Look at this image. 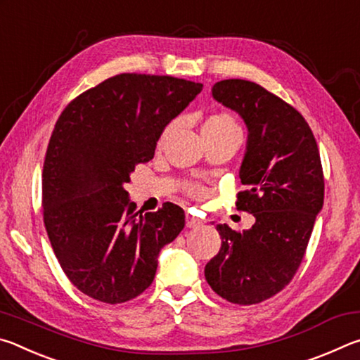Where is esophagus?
I'll return each mask as SVG.
<instances>
[{
  "label": "esophagus",
  "mask_w": 360,
  "mask_h": 360,
  "mask_svg": "<svg viewBox=\"0 0 360 360\" xmlns=\"http://www.w3.org/2000/svg\"><path fill=\"white\" fill-rule=\"evenodd\" d=\"M186 225H187L188 229L200 227V225H202V221H200V219H197V217L191 216V214H187V216H186Z\"/></svg>",
  "instance_id": "esophagus-1"
}]
</instances>
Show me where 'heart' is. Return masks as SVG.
Listing matches in <instances>:
<instances>
[{"instance_id":"obj_1","label":"heart","mask_w":360,"mask_h":360,"mask_svg":"<svg viewBox=\"0 0 360 360\" xmlns=\"http://www.w3.org/2000/svg\"><path fill=\"white\" fill-rule=\"evenodd\" d=\"M172 129H173L172 125L167 127L162 135V139L169 135ZM202 131L203 135H231V133H238L240 135V127H238V122L235 120V117L230 112H217L206 120ZM184 191L187 195H191L193 198H205L206 195H208V191H206L202 184H197V182L186 184Z\"/></svg>"}]
</instances>
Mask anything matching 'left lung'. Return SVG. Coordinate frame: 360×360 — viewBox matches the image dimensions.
<instances>
[{
	"label": "left lung",
	"instance_id": "obj_1",
	"mask_svg": "<svg viewBox=\"0 0 360 360\" xmlns=\"http://www.w3.org/2000/svg\"><path fill=\"white\" fill-rule=\"evenodd\" d=\"M212 96L248 127L236 208L255 224L236 231L219 224L221 249L205 266L211 289L236 304L276 295L300 266L316 214L324 203V173L308 122L294 106L245 79L216 82Z\"/></svg>",
	"mask_w": 360,
	"mask_h": 360
}]
</instances>
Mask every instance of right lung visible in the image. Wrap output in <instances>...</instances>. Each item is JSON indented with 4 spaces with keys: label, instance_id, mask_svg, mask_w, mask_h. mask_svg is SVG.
Masks as SVG:
<instances>
[{
    "label": "right lung",
    "instance_id": "1",
    "mask_svg": "<svg viewBox=\"0 0 360 360\" xmlns=\"http://www.w3.org/2000/svg\"><path fill=\"white\" fill-rule=\"evenodd\" d=\"M203 84L122 72L63 109L42 169V214L65 275L85 295L117 304L149 288L160 249L184 229L174 203L136 212L124 188L154 158L165 127Z\"/></svg>",
    "mask_w": 360,
    "mask_h": 360
}]
</instances>
